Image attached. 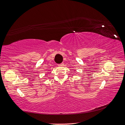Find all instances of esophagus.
<instances>
[{
	"instance_id": "obj_1",
	"label": "esophagus",
	"mask_w": 125,
	"mask_h": 125,
	"mask_svg": "<svg viewBox=\"0 0 125 125\" xmlns=\"http://www.w3.org/2000/svg\"><path fill=\"white\" fill-rule=\"evenodd\" d=\"M59 65L60 66H63V65H64V63H62L60 64H59Z\"/></svg>"
}]
</instances>
